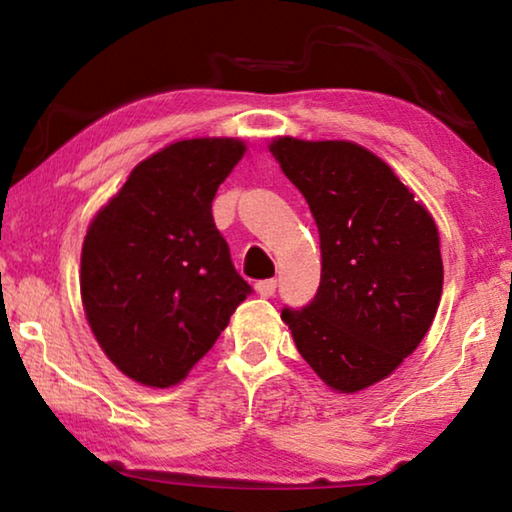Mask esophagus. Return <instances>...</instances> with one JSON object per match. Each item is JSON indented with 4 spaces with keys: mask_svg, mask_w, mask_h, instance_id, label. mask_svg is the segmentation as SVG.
Returning <instances> with one entry per match:
<instances>
[{
    "mask_svg": "<svg viewBox=\"0 0 512 512\" xmlns=\"http://www.w3.org/2000/svg\"><path fill=\"white\" fill-rule=\"evenodd\" d=\"M255 289H257V293L262 298H271L273 293H275V289H277V282L275 280H262V282L255 284Z\"/></svg>",
    "mask_w": 512,
    "mask_h": 512,
    "instance_id": "34e87169",
    "label": "esophagus"
}]
</instances>
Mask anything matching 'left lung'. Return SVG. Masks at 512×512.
<instances>
[{
    "label": "left lung",
    "mask_w": 512,
    "mask_h": 512,
    "mask_svg": "<svg viewBox=\"0 0 512 512\" xmlns=\"http://www.w3.org/2000/svg\"><path fill=\"white\" fill-rule=\"evenodd\" d=\"M268 149L309 203L323 255L316 298L282 309V320L332 391H363L391 375L433 323L443 293L436 221L359 144L275 137Z\"/></svg>",
    "instance_id": "1"
}]
</instances>
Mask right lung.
<instances>
[{
	"label": "right lung",
	"instance_id": "right-lung-1",
	"mask_svg": "<svg viewBox=\"0 0 512 512\" xmlns=\"http://www.w3.org/2000/svg\"><path fill=\"white\" fill-rule=\"evenodd\" d=\"M244 153L235 137L164 146L90 223L81 253L85 318L106 357L137 384L183 381L253 291L212 219L216 189Z\"/></svg>",
	"mask_w": 512,
	"mask_h": 512
}]
</instances>
